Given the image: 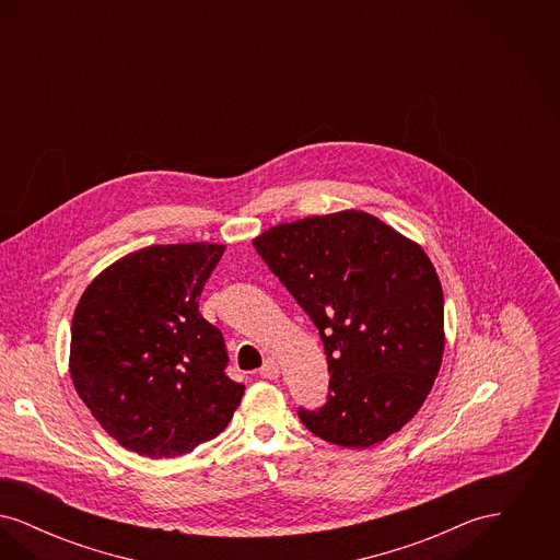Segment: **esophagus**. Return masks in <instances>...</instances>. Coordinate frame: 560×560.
I'll use <instances>...</instances> for the list:
<instances>
[{"instance_id":"esophagus-1","label":"esophagus","mask_w":560,"mask_h":560,"mask_svg":"<svg viewBox=\"0 0 560 560\" xmlns=\"http://www.w3.org/2000/svg\"><path fill=\"white\" fill-rule=\"evenodd\" d=\"M260 375L262 377H267V380H277L279 377V361L277 359H267L265 361V365L260 368Z\"/></svg>"}]
</instances>
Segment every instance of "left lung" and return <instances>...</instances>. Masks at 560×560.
I'll list each match as a JSON object with an SVG mask.
<instances>
[{"mask_svg":"<svg viewBox=\"0 0 560 560\" xmlns=\"http://www.w3.org/2000/svg\"><path fill=\"white\" fill-rule=\"evenodd\" d=\"M256 252L319 329L329 400L300 420L327 443L365 450L427 400L445 350L443 288L420 243L363 210L260 233Z\"/></svg>","mask_w":560,"mask_h":560,"instance_id":"1","label":"left lung"}]
</instances>
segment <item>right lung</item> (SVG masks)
<instances>
[{
  "label": "right lung",
  "instance_id": "obj_1",
  "mask_svg": "<svg viewBox=\"0 0 560 560\" xmlns=\"http://www.w3.org/2000/svg\"><path fill=\"white\" fill-rule=\"evenodd\" d=\"M222 243L149 245L115 260L81 293L69 372L96 422L126 450L176 457L212 441L240 407L224 338L199 295Z\"/></svg>",
  "mask_w": 560,
  "mask_h": 560
}]
</instances>
